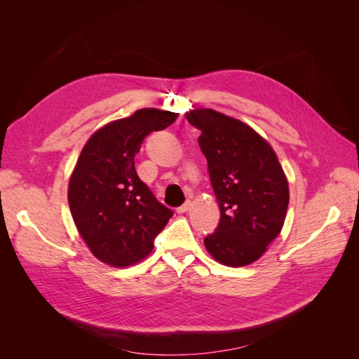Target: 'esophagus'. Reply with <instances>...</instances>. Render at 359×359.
Listing matches in <instances>:
<instances>
[{
    "label": "esophagus",
    "instance_id": "esophagus-1",
    "mask_svg": "<svg viewBox=\"0 0 359 359\" xmlns=\"http://www.w3.org/2000/svg\"><path fill=\"white\" fill-rule=\"evenodd\" d=\"M190 208H191V202H190V201H187V202L184 203V205L178 206V208H177V212H178V214H184V212H187Z\"/></svg>",
    "mask_w": 359,
    "mask_h": 359
}]
</instances>
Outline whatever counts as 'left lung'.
<instances>
[{
  "instance_id": "8db88e82",
  "label": "left lung",
  "mask_w": 359,
  "mask_h": 359,
  "mask_svg": "<svg viewBox=\"0 0 359 359\" xmlns=\"http://www.w3.org/2000/svg\"><path fill=\"white\" fill-rule=\"evenodd\" d=\"M201 130L220 222L203 240L206 252L226 266H245L264 256L280 235L289 205V184L276 151L257 132L222 112H186Z\"/></svg>"
}]
</instances>
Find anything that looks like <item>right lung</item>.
<instances>
[{
  "label": "right lung",
  "instance_id": "obj_1",
  "mask_svg": "<svg viewBox=\"0 0 359 359\" xmlns=\"http://www.w3.org/2000/svg\"><path fill=\"white\" fill-rule=\"evenodd\" d=\"M177 118L175 112L144 107L100 127L83 145L67 198L76 229L103 264L124 268L140 262L172 217L137 177L135 156L151 132Z\"/></svg>",
  "mask_w": 359,
  "mask_h": 359
}]
</instances>
